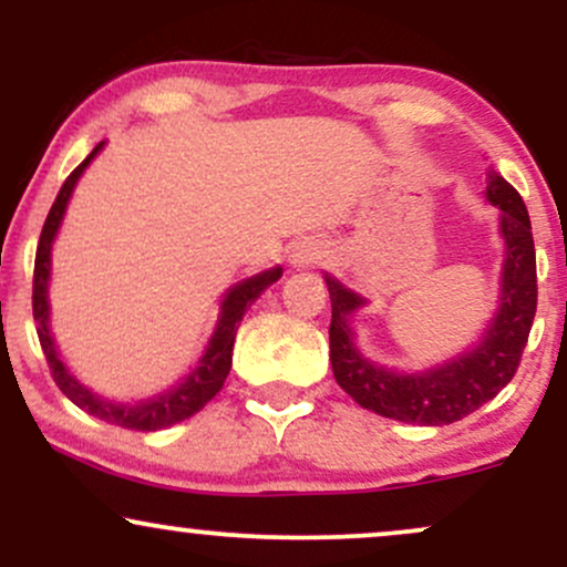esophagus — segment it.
<instances>
[{"mask_svg": "<svg viewBox=\"0 0 567 567\" xmlns=\"http://www.w3.org/2000/svg\"><path fill=\"white\" fill-rule=\"evenodd\" d=\"M328 245L320 243V239H303V243L292 247L290 261L292 266H298V269H309V266L322 264L324 258H328Z\"/></svg>", "mask_w": 567, "mask_h": 567, "instance_id": "esophagus-1", "label": "esophagus"}]
</instances>
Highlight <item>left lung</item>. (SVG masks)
<instances>
[{"instance_id": "8db88e82", "label": "left lung", "mask_w": 567, "mask_h": 567, "mask_svg": "<svg viewBox=\"0 0 567 567\" xmlns=\"http://www.w3.org/2000/svg\"><path fill=\"white\" fill-rule=\"evenodd\" d=\"M487 199L501 207V234L506 239L501 306L493 328L477 349L421 375H402L362 360L351 343L349 315L362 298L324 277L330 292V362L338 386L357 405L405 424L442 426L461 421L491 402L517 373L528 343L538 303L536 247H533L528 207L509 181L491 173Z\"/></svg>"}]
</instances>
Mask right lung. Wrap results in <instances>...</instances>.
<instances>
[{
	"label": "right lung",
	"instance_id": "obj_1",
	"mask_svg": "<svg viewBox=\"0 0 567 567\" xmlns=\"http://www.w3.org/2000/svg\"><path fill=\"white\" fill-rule=\"evenodd\" d=\"M97 152H101V143H97L93 152H90V157L84 159L66 181H63L61 192H58L53 207H50L48 213V220H44L42 226V237H39L37 261H34V292H31L37 336H39V343H42L44 360H48L50 373H53L58 389H61V392L66 394L76 408L87 410L90 415H95V419L101 421H109V424L114 426L135 429V432H157V429L178 424V421L188 419V415L199 413V410L220 392V386H224L226 375H229L231 370L234 338H237V328L239 322H243L245 311L250 309V303L256 301V298L261 296L271 282H277L279 275H282V269L264 271V275L245 279V282H239L237 288L229 290L224 306H220V320H218L216 333L210 338V347H207L205 357L199 360V365L192 370V375H188L181 386H175L173 392L154 396V400L138 402V405H114V402L95 396L90 389H84L66 368H63L61 357H58L55 351L53 338H50L48 277H50V247H53L55 231L58 226H61L66 202L71 197V192H74V184L80 181L82 171L90 165V159H93Z\"/></svg>",
	"mask_w": 567,
	"mask_h": 567
}]
</instances>
